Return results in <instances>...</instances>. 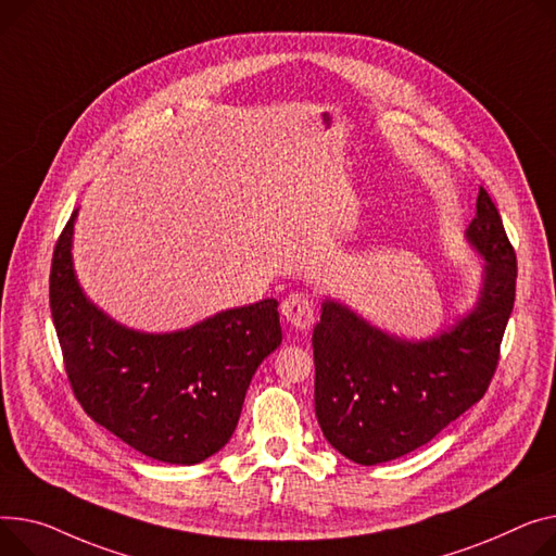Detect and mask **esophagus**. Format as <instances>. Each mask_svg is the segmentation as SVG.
<instances>
[{
    "mask_svg": "<svg viewBox=\"0 0 556 556\" xmlns=\"http://www.w3.org/2000/svg\"><path fill=\"white\" fill-rule=\"evenodd\" d=\"M281 315L300 330L311 328V324L315 321V313H313V302L308 300V294L304 292H292L281 302Z\"/></svg>",
    "mask_w": 556,
    "mask_h": 556,
    "instance_id": "34e87169",
    "label": "esophagus"
}]
</instances>
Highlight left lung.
Returning <instances> with one entry per match:
<instances>
[{"label":"left lung","instance_id":"obj_1","mask_svg":"<svg viewBox=\"0 0 556 556\" xmlns=\"http://www.w3.org/2000/svg\"><path fill=\"white\" fill-rule=\"evenodd\" d=\"M467 241L485 258L483 290L452 330L406 342L326 300L313 330L315 414L326 440L357 465L409 454L485 395L516 294V254L485 188Z\"/></svg>","mask_w":556,"mask_h":556}]
</instances>
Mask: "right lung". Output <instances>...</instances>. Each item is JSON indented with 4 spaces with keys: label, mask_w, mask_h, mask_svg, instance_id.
Here are the masks:
<instances>
[{
    "label": "right lung",
    "mask_w": 556,
    "mask_h": 556,
    "mask_svg": "<svg viewBox=\"0 0 556 556\" xmlns=\"http://www.w3.org/2000/svg\"><path fill=\"white\" fill-rule=\"evenodd\" d=\"M73 212L55 243L49 302L66 378L91 420L136 452L197 465L232 438L250 380L279 344L277 300L154 336L96 308L73 273Z\"/></svg>",
    "instance_id": "right-lung-1"
}]
</instances>
